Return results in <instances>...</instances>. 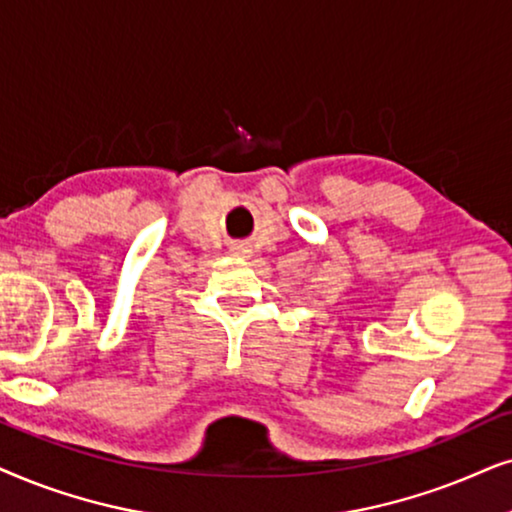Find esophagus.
<instances>
[{
	"label": "esophagus",
	"instance_id": "esophagus-1",
	"mask_svg": "<svg viewBox=\"0 0 512 512\" xmlns=\"http://www.w3.org/2000/svg\"><path fill=\"white\" fill-rule=\"evenodd\" d=\"M231 252H234V255H248V248H245V245L241 243V245H234V248H231Z\"/></svg>",
	"mask_w": 512,
	"mask_h": 512
}]
</instances>
